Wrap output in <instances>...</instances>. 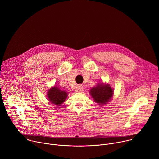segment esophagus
<instances>
[{
    "label": "esophagus",
    "mask_w": 159,
    "mask_h": 159,
    "mask_svg": "<svg viewBox=\"0 0 159 159\" xmlns=\"http://www.w3.org/2000/svg\"><path fill=\"white\" fill-rule=\"evenodd\" d=\"M83 86L82 84H79L78 86H77V91H82V90H83Z\"/></svg>",
    "instance_id": "1"
}]
</instances>
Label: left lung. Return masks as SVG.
<instances>
[{
    "instance_id": "8db88e82",
    "label": "left lung",
    "mask_w": 159,
    "mask_h": 159,
    "mask_svg": "<svg viewBox=\"0 0 159 159\" xmlns=\"http://www.w3.org/2000/svg\"><path fill=\"white\" fill-rule=\"evenodd\" d=\"M90 94L96 102L104 104L111 100L113 95V90L109 84H98L96 87L90 90Z\"/></svg>"
}]
</instances>
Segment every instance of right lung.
Instances as JSON below:
<instances>
[{
  "label": "right lung",
  "mask_w": 159,
  "mask_h": 159,
  "mask_svg": "<svg viewBox=\"0 0 159 159\" xmlns=\"http://www.w3.org/2000/svg\"><path fill=\"white\" fill-rule=\"evenodd\" d=\"M48 98L49 101L57 106L61 104L67 97V93L63 90H61L57 87L50 89L48 91Z\"/></svg>",
  "instance_id": "add662e5"
}]
</instances>
